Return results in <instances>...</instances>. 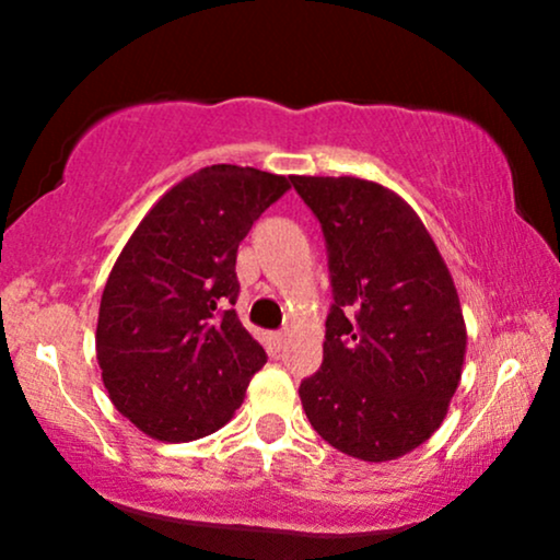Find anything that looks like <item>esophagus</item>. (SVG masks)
I'll use <instances>...</instances> for the list:
<instances>
[{"instance_id":"esophagus-1","label":"esophagus","mask_w":560,"mask_h":560,"mask_svg":"<svg viewBox=\"0 0 560 560\" xmlns=\"http://www.w3.org/2000/svg\"><path fill=\"white\" fill-rule=\"evenodd\" d=\"M287 337H289L287 331H276V334H273V345H276V347H284V345H287Z\"/></svg>"}]
</instances>
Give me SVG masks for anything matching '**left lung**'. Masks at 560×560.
Returning a JSON list of instances; mask_svg holds the SVG:
<instances>
[{
    "label": "left lung",
    "instance_id": "1",
    "mask_svg": "<svg viewBox=\"0 0 560 560\" xmlns=\"http://www.w3.org/2000/svg\"><path fill=\"white\" fill-rule=\"evenodd\" d=\"M329 249L324 363L300 384L316 432L352 458L410 453L445 421L466 358L458 289L416 210L355 176H292Z\"/></svg>",
    "mask_w": 560,
    "mask_h": 560
}]
</instances>
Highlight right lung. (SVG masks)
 Here are the masks:
<instances>
[{
	"instance_id": "obj_1",
	"label": "right lung",
	"mask_w": 560,
	"mask_h": 560,
	"mask_svg": "<svg viewBox=\"0 0 560 560\" xmlns=\"http://www.w3.org/2000/svg\"><path fill=\"white\" fill-rule=\"evenodd\" d=\"M287 176L208 165L152 205L107 276L96 361L115 408L160 442H191L234 419L266 350L231 305L236 249Z\"/></svg>"
}]
</instances>
